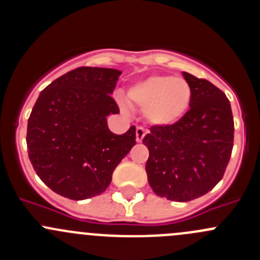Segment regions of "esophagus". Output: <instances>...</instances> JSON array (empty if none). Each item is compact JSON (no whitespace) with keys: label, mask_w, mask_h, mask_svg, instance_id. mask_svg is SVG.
<instances>
[{"label":"esophagus","mask_w":260,"mask_h":260,"mask_svg":"<svg viewBox=\"0 0 260 260\" xmlns=\"http://www.w3.org/2000/svg\"><path fill=\"white\" fill-rule=\"evenodd\" d=\"M145 136H146L145 128L137 127V129H136V140H137V142H142V140L145 138Z\"/></svg>","instance_id":"esophagus-1"}]
</instances>
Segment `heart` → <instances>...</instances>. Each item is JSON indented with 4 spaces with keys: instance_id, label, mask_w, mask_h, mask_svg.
<instances>
[{
    "instance_id": "1",
    "label": "heart",
    "mask_w": 260,
    "mask_h": 260,
    "mask_svg": "<svg viewBox=\"0 0 260 260\" xmlns=\"http://www.w3.org/2000/svg\"><path fill=\"white\" fill-rule=\"evenodd\" d=\"M127 99L131 106L143 109L149 123L165 127L185 117L192 101V89L182 78L151 75L133 84Z\"/></svg>"
}]
</instances>
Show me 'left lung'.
<instances>
[{
    "label": "left lung",
    "instance_id": "left-lung-1",
    "mask_svg": "<svg viewBox=\"0 0 260 260\" xmlns=\"http://www.w3.org/2000/svg\"><path fill=\"white\" fill-rule=\"evenodd\" d=\"M192 89L190 109L172 125H152L143 138L153 192L167 200L191 201L217 185L232 156L234 119L229 99L217 86L188 73Z\"/></svg>",
    "mask_w": 260,
    "mask_h": 260
}]
</instances>
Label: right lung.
Wrapping results in <instances>:
<instances>
[{
    "label": "right lung",
    "mask_w": 260,
    "mask_h": 260,
    "mask_svg": "<svg viewBox=\"0 0 260 260\" xmlns=\"http://www.w3.org/2000/svg\"><path fill=\"white\" fill-rule=\"evenodd\" d=\"M117 69L81 67L40 93L27 122L28 158L54 192L85 200L101 195L115 167L136 145V127L114 135L107 115L119 113L111 94Z\"/></svg>",
    "instance_id": "right-lung-1"
}]
</instances>
